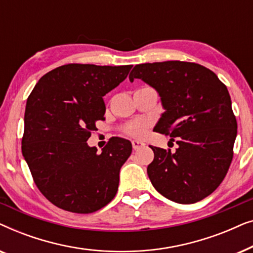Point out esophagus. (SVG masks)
Listing matches in <instances>:
<instances>
[{
    "label": "esophagus",
    "instance_id": "1",
    "mask_svg": "<svg viewBox=\"0 0 253 253\" xmlns=\"http://www.w3.org/2000/svg\"><path fill=\"white\" fill-rule=\"evenodd\" d=\"M145 146V143L144 141H140V140H132V147L133 150H138V148Z\"/></svg>",
    "mask_w": 253,
    "mask_h": 253
}]
</instances>
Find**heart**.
<instances>
[{
    "instance_id": "heart-1",
    "label": "heart",
    "mask_w": 253,
    "mask_h": 253,
    "mask_svg": "<svg viewBox=\"0 0 253 253\" xmlns=\"http://www.w3.org/2000/svg\"><path fill=\"white\" fill-rule=\"evenodd\" d=\"M124 131H126V133L130 134V136L141 137V136H144L145 132H146V124H145L144 122L130 123L126 126Z\"/></svg>"
}]
</instances>
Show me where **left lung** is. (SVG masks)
I'll return each mask as SVG.
<instances>
[{
	"label": "left lung",
	"mask_w": 253,
	"mask_h": 253,
	"mask_svg": "<svg viewBox=\"0 0 253 253\" xmlns=\"http://www.w3.org/2000/svg\"><path fill=\"white\" fill-rule=\"evenodd\" d=\"M159 93L165 113L157 132L176 140V152L151 146L147 175L162 196L193 204L221 184L233 160L237 122L226 85L203 65L167 61L137 64L129 76Z\"/></svg>",
	"instance_id": "obj_1"
}]
</instances>
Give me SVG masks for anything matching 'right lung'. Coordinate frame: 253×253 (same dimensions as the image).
<instances>
[{
  "mask_svg": "<svg viewBox=\"0 0 253 253\" xmlns=\"http://www.w3.org/2000/svg\"><path fill=\"white\" fill-rule=\"evenodd\" d=\"M132 65L65 64L42 76L27 98L22 152L34 183L55 206L93 213L115 197L120 170L132 152L129 140L110 138L98 153L87 139L105 120L103 96Z\"/></svg>",
  "mask_w": 253,
  "mask_h": 253,
  "instance_id": "right-lung-1",
  "label": "right lung"
}]
</instances>
